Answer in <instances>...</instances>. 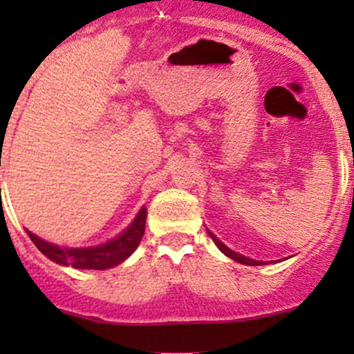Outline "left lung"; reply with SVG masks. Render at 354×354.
Returning a JSON list of instances; mask_svg holds the SVG:
<instances>
[{
  "label": "left lung",
  "instance_id": "8db88e82",
  "mask_svg": "<svg viewBox=\"0 0 354 354\" xmlns=\"http://www.w3.org/2000/svg\"><path fill=\"white\" fill-rule=\"evenodd\" d=\"M209 234H210V238H212V240H214V243L217 245V248H219L221 252L224 253V255H226V257H230V259L236 260V262H240V263H246V266H260V263H263V262H260V260H253V259H248V257H243V255H240V253L233 252V250H230V248H227V246L224 245L223 241H219V240H217V236H216V234H212V233H210V231H209Z\"/></svg>",
  "mask_w": 354,
  "mask_h": 354
}]
</instances>
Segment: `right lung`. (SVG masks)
<instances>
[{
  "label": "right lung",
  "instance_id": "obj_1",
  "mask_svg": "<svg viewBox=\"0 0 354 354\" xmlns=\"http://www.w3.org/2000/svg\"><path fill=\"white\" fill-rule=\"evenodd\" d=\"M145 219H147V209L142 207L133 223L120 236L104 245L88 246V248H62V246L41 240L30 231H27V234L48 259L59 263V266H71L75 269L104 270L121 263L135 252L142 236H144Z\"/></svg>",
  "mask_w": 354,
  "mask_h": 354
}]
</instances>
